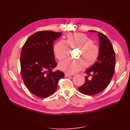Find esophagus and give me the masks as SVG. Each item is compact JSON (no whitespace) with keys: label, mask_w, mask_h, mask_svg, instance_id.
Segmentation results:
<instances>
[{"label":"esophagus","mask_w":130,"mask_h":130,"mask_svg":"<svg viewBox=\"0 0 130 130\" xmlns=\"http://www.w3.org/2000/svg\"><path fill=\"white\" fill-rule=\"evenodd\" d=\"M70 76H71V74H68V73H66L65 74V77H69Z\"/></svg>","instance_id":"esophagus-1"}]
</instances>
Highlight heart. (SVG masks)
<instances>
[{
  "mask_svg": "<svg viewBox=\"0 0 130 130\" xmlns=\"http://www.w3.org/2000/svg\"><path fill=\"white\" fill-rule=\"evenodd\" d=\"M70 48H78L77 59H67L59 65L60 70L68 74H73L84 67L89 68L96 62L100 53L99 46L93 43V39L83 33H70L65 40L60 39L54 45V53L59 60L65 59Z\"/></svg>",
  "mask_w": 130,
  "mask_h": 130,
  "instance_id": "b5f03b06",
  "label": "heart"
}]
</instances>
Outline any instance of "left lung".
Wrapping results in <instances>:
<instances>
[{
  "instance_id": "8db88e82",
  "label": "left lung",
  "mask_w": 130,
  "mask_h": 130,
  "mask_svg": "<svg viewBox=\"0 0 130 130\" xmlns=\"http://www.w3.org/2000/svg\"><path fill=\"white\" fill-rule=\"evenodd\" d=\"M91 31H95L91 30ZM100 39V56L98 61L86 73L85 83L78 87L83 94L93 95L104 90L113 76L115 66V54L110 40L104 34L98 31ZM91 76L89 80L88 77Z\"/></svg>"
}]
</instances>
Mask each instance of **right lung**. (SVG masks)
Here are the masks:
<instances>
[{"label": "right lung", "instance_id": "1", "mask_svg": "<svg viewBox=\"0 0 130 130\" xmlns=\"http://www.w3.org/2000/svg\"><path fill=\"white\" fill-rule=\"evenodd\" d=\"M61 32L39 31L27 39L20 55V69L26 86L40 98L50 96L56 91L59 79L64 77L59 70L53 72L57 65L53 43Z\"/></svg>", "mask_w": 130, "mask_h": 130}]
</instances>
